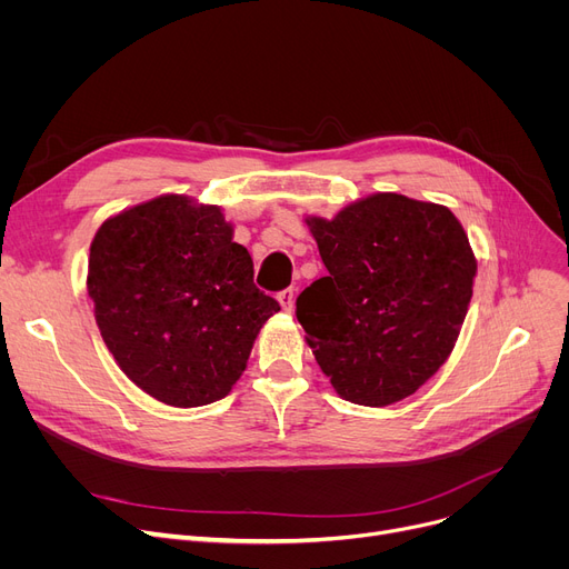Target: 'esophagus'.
<instances>
[{"label":"esophagus","mask_w":569,"mask_h":569,"mask_svg":"<svg viewBox=\"0 0 569 569\" xmlns=\"http://www.w3.org/2000/svg\"><path fill=\"white\" fill-rule=\"evenodd\" d=\"M277 297H279V302H281V307H283L286 311H292V305H295V290H292V288L281 290Z\"/></svg>","instance_id":"34e87169"}]
</instances>
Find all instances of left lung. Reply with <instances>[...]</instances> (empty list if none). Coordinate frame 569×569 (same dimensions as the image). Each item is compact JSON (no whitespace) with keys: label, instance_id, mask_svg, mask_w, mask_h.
Segmentation results:
<instances>
[{"label":"left lung","instance_id":"obj_1","mask_svg":"<svg viewBox=\"0 0 569 569\" xmlns=\"http://www.w3.org/2000/svg\"><path fill=\"white\" fill-rule=\"evenodd\" d=\"M327 277L297 297L295 316L335 390L360 406H390L450 357L477 262L450 209L399 193L307 219Z\"/></svg>","mask_w":569,"mask_h":569}]
</instances>
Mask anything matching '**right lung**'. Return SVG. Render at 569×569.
Listing matches in <instances>:
<instances>
[{
    "mask_svg": "<svg viewBox=\"0 0 569 569\" xmlns=\"http://www.w3.org/2000/svg\"><path fill=\"white\" fill-rule=\"evenodd\" d=\"M101 337L140 390L168 406L223 399L281 307L214 204L161 196L108 219L89 249Z\"/></svg>",
    "mask_w": 569,
    "mask_h": 569,
    "instance_id": "right-lung-1",
    "label": "right lung"
}]
</instances>
